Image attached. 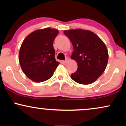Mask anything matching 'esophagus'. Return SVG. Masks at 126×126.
<instances>
[{"label":"esophagus","instance_id":"1","mask_svg":"<svg viewBox=\"0 0 126 126\" xmlns=\"http://www.w3.org/2000/svg\"><path fill=\"white\" fill-rule=\"evenodd\" d=\"M67 59H66L65 60H64V61H63V63H67Z\"/></svg>","mask_w":126,"mask_h":126}]
</instances>
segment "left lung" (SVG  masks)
Returning <instances> with one entry per match:
<instances>
[{"label": "left lung", "mask_w": 126, "mask_h": 126, "mask_svg": "<svg viewBox=\"0 0 126 126\" xmlns=\"http://www.w3.org/2000/svg\"><path fill=\"white\" fill-rule=\"evenodd\" d=\"M64 34L72 43L71 58L77 63L78 68L71 75L74 81L90 84L98 79L107 66L108 51L104 42L93 32L81 29L65 30Z\"/></svg>", "instance_id": "obj_1"}]
</instances>
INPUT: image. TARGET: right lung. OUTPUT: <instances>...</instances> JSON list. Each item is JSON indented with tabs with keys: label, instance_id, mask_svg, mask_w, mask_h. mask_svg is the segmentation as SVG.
Wrapping results in <instances>:
<instances>
[{
	"label": "right lung",
	"instance_id": "1",
	"mask_svg": "<svg viewBox=\"0 0 126 126\" xmlns=\"http://www.w3.org/2000/svg\"><path fill=\"white\" fill-rule=\"evenodd\" d=\"M58 33L54 28L38 30L28 35L22 43L19 62L24 74L33 81L49 79L60 64L55 59L53 44Z\"/></svg>",
	"mask_w": 126,
	"mask_h": 126
}]
</instances>
